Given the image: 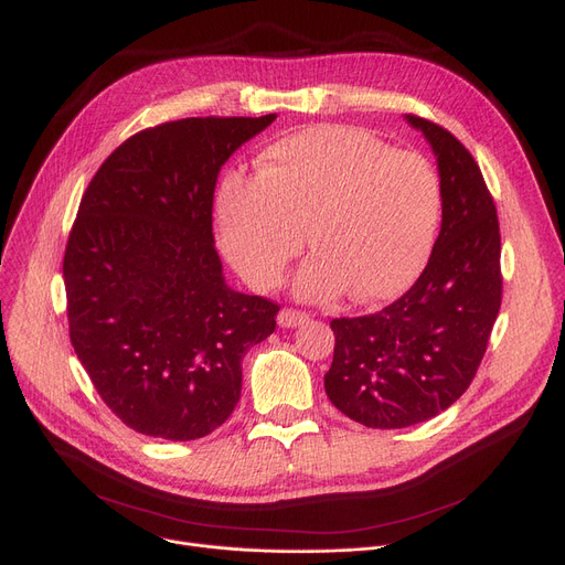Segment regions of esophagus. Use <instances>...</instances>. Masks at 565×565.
I'll use <instances>...</instances> for the list:
<instances>
[{"label":"esophagus","instance_id":"34e87169","mask_svg":"<svg viewBox=\"0 0 565 565\" xmlns=\"http://www.w3.org/2000/svg\"><path fill=\"white\" fill-rule=\"evenodd\" d=\"M309 320V311H302V309H281L279 316H277V322L281 324V328H300V324H305Z\"/></svg>","mask_w":565,"mask_h":565}]
</instances>
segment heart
Returning a JSON list of instances; mask_svg holds the SVG:
<instances>
[{"mask_svg":"<svg viewBox=\"0 0 565 565\" xmlns=\"http://www.w3.org/2000/svg\"><path fill=\"white\" fill-rule=\"evenodd\" d=\"M441 181L428 158L392 151L369 130L313 126L256 158L254 175L228 173L217 196L222 245L254 286H275L288 263L316 249L298 275L305 298L343 288L387 300L419 277L441 220Z\"/></svg>","mask_w":565,"mask_h":565,"instance_id":"b5f03b06","label":"heart"}]
</instances>
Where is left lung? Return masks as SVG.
<instances>
[{"mask_svg": "<svg viewBox=\"0 0 565 565\" xmlns=\"http://www.w3.org/2000/svg\"><path fill=\"white\" fill-rule=\"evenodd\" d=\"M437 156L441 228L428 265L384 309L334 318L324 392L366 428H405L451 407L477 375L501 307V235L494 199L465 143L407 114Z\"/></svg>", "mask_w": 565, "mask_h": 565, "instance_id": "8db88e82", "label": "left lung"}]
</instances>
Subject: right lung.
<instances>
[{
    "label": "right lung",
    "instance_id": "obj_1",
    "mask_svg": "<svg viewBox=\"0 0 565 565\" xmlns=\"http://www.w3.org/2000/svg\"><path fill=\"white\" fill-rule=\"evenodd\" d=\"M275 121L196 116L126 139L88 183L64 254L71 343L128 428L211 435L241 401L245 352L279 305L224 284L213 245L220 167Z\"/></svg>",
    "mask_w": 565,
    "mask_h": 565
}]
</instances>
